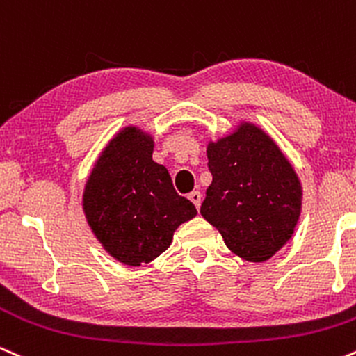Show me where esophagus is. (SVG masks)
Returning <instances> with one entry per match:
<instances>
[{
    "label": "esophagus",
    "instance_id": "obj_1",
    "mask_svg": "<svg viewBox=\"0 0 356 356\" xmlns=\"http://www.w3.org/2000/svg\"><path fill=\"white\" fill-rule=\"evenodd\" d=\"M189 201L194 204V206L199 209V207H201V201H202L201 192H199V191H192L191 194H189Z\"/></svg>",
    "mask_w": 356,
    "mask_h": 356
}]
</instances>
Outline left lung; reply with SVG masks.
<instances>
[{
	"label": "left lung",
	"instance_id": "8db88e82",
	"mask_svg": "<svg viewBox=\"0 0 356 356\" xmlns=\"http://www.w3.org/2000/svg\"><path fill=\"white\" fill-rule=\"evenodd\" d=\"M212 182L201 214L234 254L263 263L291 239L303 187L281 149L249 122L207 144Z\"/></svg>",
	"mask_w": 356,
	"mask_h": 356
}]
</instances>
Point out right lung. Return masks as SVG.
Listing matches in <instances>:
<instances>
[{"instance_id":"right-lung-1","label":"right lung","mask_w":356,"mask_h":356,"mask_svg":"<svg viewBox=\"0 0 356 356\" xmlns=\"http://www.w3.org/2000/svg\"><path fill=\"white\" fill-rule=\"evenodd\" d=\"M152 152L150 134L125 127L102 150L85 184L81 206L90 229L110 256L129 266L161 256L175 229L197 214Z\"/></svg>"}]
</instances>
